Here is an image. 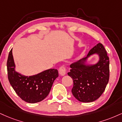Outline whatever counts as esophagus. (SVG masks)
I'll list each match as a JSON object with an SVG mask.
<instances>
[{
	"mask_svg": "<svg viewBox=\"0 0 122 122\" xmlns=\"http://www.w3.org/2000/svg\"><path fill=\"white\" fill-rule=\"evenodd\" d=\"M59 73L61 74V76H64L66 74V69L65 66H62L60 67L59 69Z\"/></svg>",
	"mask_w": 122,
	"mask_h": 122,
	"instance_id": "obj_1",
	"label": "esophagus"
}]
</instances>
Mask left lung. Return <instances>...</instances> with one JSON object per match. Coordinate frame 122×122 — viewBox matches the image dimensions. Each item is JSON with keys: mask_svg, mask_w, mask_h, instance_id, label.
Wrapping results in <instances>:
<instances>
[{"mask_svg": "<svg viewBox=\"0 0 122 122\" xmlns=\"http://www.w3.org/2000/svg\"><path fill=\"white\" fill-rule=\"evenodd\" d=\"M98 57L97 62L89 63L90 57ZM109 58L101 43L90 49L87 56L72 63L67 74L72 78L71 92L77 100L82 102H92L99 98L105 91L109 80Z\"/></svg>", "mask_w": 122, "mask_h": 122, "instance_id": "8db88e82", "label": "left lung"}]
</instances>
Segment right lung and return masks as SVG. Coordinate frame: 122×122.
<instances>
[{"instance_id":"1","label":"right lung","mask_w":122,"mask_h":122,"mask_svg":"<svg viewBox=\"0 0 122 122\" xmlns=\"http://www.w3.org/2000/svg\"><path fill=\"white\" fill-rule=\"evenodd\" d=\"M9 82L16 93L26 102L35 103L44 99L49 94L53 82L58 77V70L49 69L32 76H25L16 70L12 49L7 62Z\"/></svg>"}]
</instances>
